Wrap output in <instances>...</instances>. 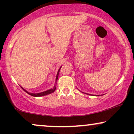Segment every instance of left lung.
<instances>
[{
    "instance_id": "obj_1",
    "label": "left lung",
    "mask_w": 134,
    "mask_h": 134,
    "mask_svg": "<svg viewBox=\"0 0 134 134\" xmlns=\"http://www.w3.org/2000/svg\"><path fill=\"white\" fill-rule=\"evenodd\" d=\"M60 69H61V67ZM60 69H59V70H58V72H57V77H56V81L58 79V74H59V72H60ZM21 88L23 89V90L24 91L26 92V93H27V94H29L31 95V96H44V95H47V94H49L50 93H52L53 92H54V91L55 90V89H56V87H55V86L53 87V89H51V90H49L48 91H44V92H42V93H36V94H33V93H28V92L27 91H26L25 90H24V89L22 87H21Z\"/></svg>"
}]
</instances>
